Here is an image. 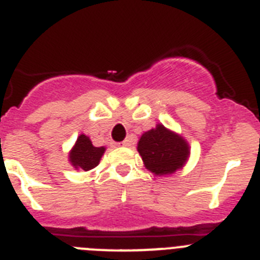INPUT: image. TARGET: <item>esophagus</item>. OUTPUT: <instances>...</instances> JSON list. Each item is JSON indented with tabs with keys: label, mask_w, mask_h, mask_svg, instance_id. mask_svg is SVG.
<instances>
[{
	"label": "esophagus",
	"mask_w": 260,
	"mask_h": 260,
	"mask_svg": "<svg viewBox=\"0 0 260 260\" xmlns=\"http://www.w3.org/2000/svg\"><path fill=\"white\" fill-rule=\"evenodd\" d=\"M118 145H119V146H131V140L127 139V140H124V141L120 142V144H118Z\"/></svg>",
	"instance_id": "obj_1"
}]
</instances>
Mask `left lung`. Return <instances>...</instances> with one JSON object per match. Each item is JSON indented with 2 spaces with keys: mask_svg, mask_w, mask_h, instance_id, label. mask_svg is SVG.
<instances>
[{
  "mask_svg": "<svg viewBox=\"0 0 260 260\" xmlns=\"http://www.w3.org/2000/svg\"><path fill=\"white\" fill-rule=\"evenodd\" d=\"M137 150L147 170L156 176L171 175L182 168L189 158V145L177 133L158 124L141 136Z\"/></svg>",
  "mask_w": 260,
  "mask_h": 260,
  "instance_id": "8db88e82",
  "label": "left lung"
}]
</instances>
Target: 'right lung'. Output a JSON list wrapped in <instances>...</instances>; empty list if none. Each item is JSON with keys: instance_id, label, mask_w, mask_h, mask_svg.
Instances as JSON below:
<instances>
[{"instance_id": "1", "label": "right lung", "mask_w": 260, "mask_h": 260, "mask_svg": "<svg viewBox=\"0 0 260 260\" xmlns=\"http://www.w3.org/2000/svg\"><path fill=\"white\" fill-rule=\"evenodd\" d=\"M104 146L95 147L93 146L92 141L88 136L80 135L75 142L72 150L70 151V163L76 170L89 171L97 167L102 155L105 153Z\"/></svg>"}]
</instances>
